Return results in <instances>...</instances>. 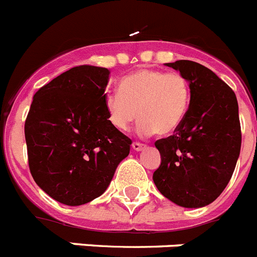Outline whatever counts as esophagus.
Listing matches in <instances>:
<instances>
[{
  "instance_id": "obj_1",
  "label": "esophagus",
  "mask_w": 257,
  "mask_h": 257,
  "mask_svg": "<svg viewBox=\"0 0 257 257\" xmlns=\"http://www.w3.org/2000/svg\"><path fill=\"white\" fill-rule=\"evenodd\" d=\"M145 147H147V145L142 144V143H138V142L133 143V149H134V151H136V152L143 151V149H145Z\"/></svg>"
}]
</instances>
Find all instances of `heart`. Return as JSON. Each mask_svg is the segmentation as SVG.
Wrapping results in <instances>:
<instances>
[{"mask_svg":"<svg viewBox=\"0 0 257 257\" xmlns=\"http://www.w3.org/2000/svg\"><path fill=\"white\" fill-rule=\"evenodd\" d=\"M190 103V85L179 72L139 69L119 82V91L106 95L109 121L127 131L139 117L142 135L174 133L184 121Z\"/></svg>","mask_w":257,"mask_h":257,"instance_id":"1","label":"heart"}]
</instances>
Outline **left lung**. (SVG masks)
<instances>
[{"mask_svg":"<svg viewBox=\"0 0 257 257\" xmlns=\"http://www.w3.org/2000/svg\"><path fill=\"white\" fill-rule=\"evenodd\" d=\"M190 85L188 113L174 135L157 140L161 165L156 187L183 207L210 205L234 172L240 152L239 115L234 91L212 70L192 60L167 63Z\"/></svg>","mask_w":257,"mask_h":257,"instance_id":"obj_1","label":"left lung"}]
</instances>
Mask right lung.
I'll list each match as a JSON object with an SVG mask.
<instances>
[{"instance_id":"right-lung-1","label":"right lung","mask_w":257,"mask_h":257,"mask_svg":"<svg viewBox=\"0 0 257 257\" xmlns=\"http://www.w3.org/2000/svg\"><path fill=\"white\" fill-rule=\"evenodd\" d=\"M106 68L79 65L33 96L24 124L28 165L38 187L68 206L101 196L130 153L131 139L108 117Z\"/></svg>"}]
</instances>
